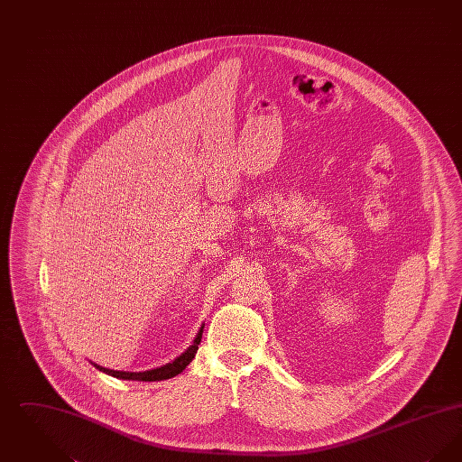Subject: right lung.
<instances>
[{
  "mask_svg": "<svg viewBox=\"0 0 462 462\" xmlns=\"http://www.w3.org/2000/svg\"><path fill=\"white\" fill-rule=\"evenodd\" d=\"M202 329L198 332L192 346H189V350L185 353H181L175 362L171 364H166L159 369H152V371H145V373H125V371H112V369H106V367H100L97 364H93L98 371L102 373L110 374L114 377H119V379H132V381H162V379H170V377H175L176 374L183 373V369L192 362V358L196 356V353L199 350V343L202 339Z\"/></svg>",
  "mask_w": 462,
  "mask_h": 462,
  "instance_id": "add662e5",
  "label": "right lung"
}]
</instances>
